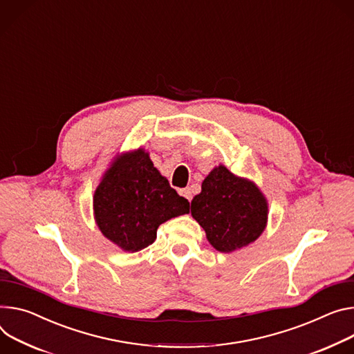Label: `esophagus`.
<instances>
[{"mask_svg":"<svg viewBox=\"0 0 354 354\" xmlns=\"http://www.w3.org/2000/svg\"><path fill=\"white\" fill-rule=\"evenodd\" d=\"M179 195H180V196H183V198H185V199H187V201H189V202H190V201H192V190H190V189H189V187H185V189H180V190H179Z\"/></svg>","mask_w":354,"mask_h":354,"instance_id":"esophagus-1","label":"esophagus"}]
</instances>
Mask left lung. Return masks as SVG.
<instances>
[{
	"mask_svg": "<svg viewBox=\"0 0 354 354\" xmlns=\"http://www.w3.org/2000/svg\"><path fill=\"white\" fill-rule=\"evenodd\" d=\"M190 213L220 252H233L259 239L267 227L268 202L255 182L214 167L190 202Z\"/></svg>",
	"mask_w": 354,
	"mask_h": 354,
	"instance_id": "left-lung-1",
	"label": "left lung"
}]
</instances>
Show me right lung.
Wrapping results in <instances>:
<instances>
[{"instance_id": "add662e5", "label": "right lung", "mask_w": 354, "mask_h": 354, "mask_svg": "<svg viewBox=\"0 0 354 354\" xmlns=\"http://www.w3.org/2000/svg\"><path fill=\"white\" fill-rule=\"evenodd\" d=\"M185 213L189 202L171 187L144 148L115 155L93 195L99 230L128 252L152 244L160 224Z\"/></svg>"}]
</instances>
